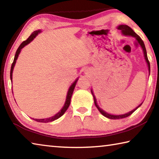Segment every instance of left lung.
<instances>
[{"label": "left lung", "mask_w": 159, "mask_h": 159, "mask_svg": "<svg viewBox=\"0 0 159 159\" xmlns=\"http://www.w3.org/2000/svg\"><path fill=\"white\" fill-rule=\"evenodd\" d=\"M117 29L118 30H120L121 31V34L123 36H133L134 37V39L138 43H139V45H140L141 48L142 49V51H143V53H144V57L145 59V61H146V63L147 64V66H148V71H149V75L150 74V63L149 61V60H148V57H147V50H146V48H145V45L144 43L142 40L141 39V38L139 37L138 34H137L135 32H134L133 29H132L130 26H128V25H120L117 26ZM91 93H92V95L93 96V99H94V103H95V106L99 110V111L101 113V114L104 116H105L107 118H109V119H120V118H126L129 116L131 115L135 111L136 109H138L139 107H140L142 103L143 102H142V103L138 105V107H136V108H134L133 110H132V111H129L128 113H126V114H119V115H116V114H109V113H107V111H104V110L102 109V108L99 107V105L98 104V102H97V99L95 98V95H94V93H93V89H91Z\"/></svg>", "instance_id": "left-lung-1"}]
</instances>
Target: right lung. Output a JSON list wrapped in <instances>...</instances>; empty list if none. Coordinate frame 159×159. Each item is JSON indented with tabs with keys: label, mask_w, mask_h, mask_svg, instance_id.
Masks as SVG:
<instances>
[{
	"label": "right lung",
	"mask_w": 159,
	"mask_h": 159,
	"mask_svg": "<svg viewBox=\"0 0 159 159\" xmlns=\"http://www.w3.org/2000/svg\"><path fill=\"white\" fill-rule=\"evenodd\" d=\"M42 32V30L41 29H39V30H36L34 31L33 33L31 34V36L28 38L27 40H26L24 42H22L21 43V45L19 46L18 49L16 51V53H15V58H14V61H13V63L11 66V69H10V80H11V82L12 83V73H13V69H14V67L15 66V64H16V61H17V58L19 57V55H20V53L21 52V49L24 47H25L26 45H28L29 43H30L33 41V40L35 39V38L36 37V36H38V34H41ZM79 78L78 77L77 79L74 80L73 82V83L70 86L69 90H68V92H67L66 94V100L65 102H64V104L62 108L61 109V110L59 112H57V114L55 115H54L53 116H51L49 118H33V120H36L37 122H41V123H48V122H52L54 121V120L58 119L59 118H60L61 116H62L64 113L66 112V111L67 110V109L69 108V107L70 105V103H71V96H72V94H73L74 92V90L75 88V86H76V83L78 81V80H79ZM13 94V92H12Z\"/></svg>",
	"instance_id": "add662e5"
}]
</instances>
